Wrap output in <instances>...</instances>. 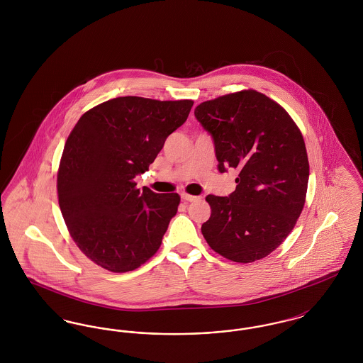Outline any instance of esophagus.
I'll list each match as a JSON object with an SVG mask.
<instances>
[{
    "label": "esophagus",
    "mask_w": 363,
    "mask_h": 363,
    "mask_svg": "<svg viewBox=\"0 0 363 363\" xmlns=\"http://www.w3.org/2000/svg\"><path fill=\"white\" fill-rule=\"evenodd\" d=\"M181 199L184 200V201H196V200H199V197L197 196H190L188 193H181Z\"/></svg>",
    "instance_id": "esophagus-1"
}]
</instances>
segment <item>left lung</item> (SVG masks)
<instances>
[{"label": "left lung", "mask_w": 363, "mask_h": 363, "mask_svg": "<svg viewBox=\"0 0 363 363\" xmlns=\"http://www.w3.org/2000/svg\"><path fill=\"white\" fill-rule=\"evenodd\" d=\"M194 116L213 140L218 170L237 169L227 197L208 194L201 233L235 262L264 259L287 238L305 206L309 160L301 130L277 102L255 89L199 104Z\"/></svg>", "instance_id": "left-lung-1"}]
</instances>
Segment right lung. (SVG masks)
Returning <instances> with one entry per match:
<instances>
[{
  "label": "right lung",
  "mask_w": 363,
  "mask_h": 363,
  "mask_svg": "<svg viewBox=\"0 0 363 363\" xmlns=\"http://www.w3.org/2000/svg\"><path fill=\"white\" fill-rule=\"evenodd\" d=\"M191 101L121 96L98 104L65 143L57 189L70 235L88 259L128 272L151 259L179 204L177 193L136 188L189 116Z\"/></svg>",
  "instance_id": "right-lung-1"
}]
</instances>
